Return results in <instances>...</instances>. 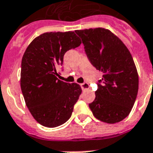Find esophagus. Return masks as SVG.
<instances>
[{
  "label": "esophagus",
  "mask_w": 153,
  "mask_h": 153,
  "mask_svg": "<svg viewBox=\"0 0 153 153\" xmlns=\"http://www.w3.org/2000/svg\"><path fill=\"white\" fill-rule=\"evenodd\" d=\"M80 86H81V88H82V90H87V89H89V88H90L88 82H83V83H82Z\"/></svg>",
  "instance_id": "34e87169"
}]
</instances>
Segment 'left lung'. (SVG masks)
<instances>
[{
    "label": "left lung",
    "instance_id": "1",
    "mask_svg": "<svg viewBox=\"0 0 153 153\" xmlns=\"http://www.w3.org/2000/svg\"><path fill=\"white\" fill-rule=\"evenodd\" d=\"M75 33L82 39L89 62L103 73L89 108L101 122H121L131 113L139 89L138 73L130 51L119 38L104 28Z\"/></svg>",
    "mask_w": 153,
    "mask_h": 153
}]
</instances>
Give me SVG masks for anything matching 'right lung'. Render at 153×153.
I'll use <instances>...</instances> for the list:
<instances>
[{"label":"right lung","mask_w":153,"mask_h":153,"mask_svg":"<svg viewBox=\"0 0 153 153\" xmlns=\"http://www.w3.org/2000/svg\"><path fill=\"white\" fill-rule=\"evenodd\" d=\"M80 45L73 31L47 32L36 37L23 54L22 95L31 115L44 126L56 127L71 117L82 89L77 83L58 79L56 68L62 65L67 51Z\"/></svg>","instance_id":"1"}]
</instances>
